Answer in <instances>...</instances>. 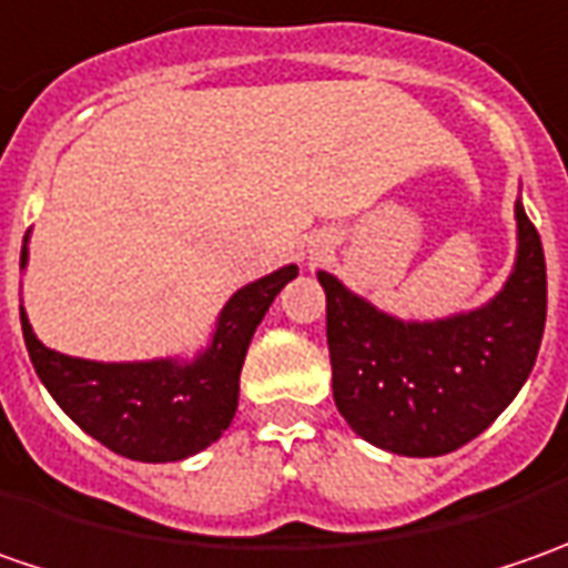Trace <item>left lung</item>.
Listing matches in <instances>:
<instances>
[{
    "mask_svg": "<svg viewBox=\"0 0 568 568\" xmlns=\"http://www.w3.org/2000/svg\"><path fill=\"white\" fill-rule=\"evenodd\" d=\"M506 284L465 313L398 318L318 272L328 313L332 392L369 446L407 458L455 452L513 404L531 376L547 322V265L521 195Z\"/></svg>",
    "mask_w": 568,
    "mask_h": 568,
    "instance_id": "left-lung-1",
    "label": "left lung"
}]
</instances>
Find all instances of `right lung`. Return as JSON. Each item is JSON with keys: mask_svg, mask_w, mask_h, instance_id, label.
<instances>
[{"mask_svg": "<svg viewBox=\"0 0 568 568\" xmlns=\"http://www.w3.org/2000/svg\"><path fill=\"white\" fill-rule=\"evenodd\" d=\"M21 246V272L28 268ZM284 265L240 287L217 313L214 332L192 357L84 361L47 347L21 306V332L33 369L55 404L100 446L132 462H183L224 436L240 404V369L274 296L296 277Z\"/></svg>", "mask_w": 568, "mask_h": 568, "instance_id": "obj_1", "label": "right lung"}]
</instances>
